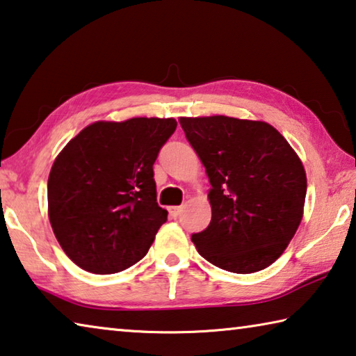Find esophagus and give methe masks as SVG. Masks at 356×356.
Returning <instances> with one entry per match:
<instances>
[{"label": "esophagus", "mask_w": 356, "mask_h": 356, "mask_svg": "<svg viewBox=\"0 0 356 356\" xmlns=\"http://www.w3.org/2000/svg\"><path fill=\"white\" fill-rule=\"evenodd\" d=\"M168 214H170V218H178L179 214H181V207H168Z\"/></svg>", "instance_id": "34e87169"}]
</instances>
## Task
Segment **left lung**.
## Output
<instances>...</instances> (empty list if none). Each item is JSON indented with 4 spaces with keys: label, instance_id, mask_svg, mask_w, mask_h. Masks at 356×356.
Instances as JSON below:
<instances>
[{
    "label": "left lung",
    "instance_id": "obj_1",
    "mask_svg": "<svg viewBox=\"0 0 356 356\" xmlns=\"http://www.w3.org/2000/svg\"><path fill=\"white\" fill-rule=\"evenodd\" d=\"M179 123L211 183V222L192 243L225 271L265 270L301 222L307 181L300 157L264 121L218 115Z\"/></svg>",
    "mask_w": 356,
    "mask_h": 356
}]
</instances>
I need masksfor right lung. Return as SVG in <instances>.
<instances>
[{"label":"right lung","mask_w":356,"mask_h":356,"mask_svg":"<svg viewBox=\"0 0 356 356\" xmlns=\"http://www.w3.org/2000/svg\"><path fill=\"white\" fill-rule=\"evenodd\" d=\"M177 129L173 118L97 121L54 162L47 184L51 229L81 270L113 275L147 255L167 209L153 165Z\"/></svg>","instance_id":"add662e5"}]
</instances>
